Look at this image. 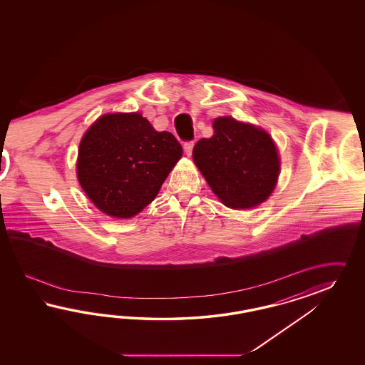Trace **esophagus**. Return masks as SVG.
Instances as JSON below:
<instances>
[{
  "label": "esophagus",
  "mask_w": 365,
  "mask_h": 365,
  "mask_svg": "<svg viewBox=\"0 0 365 365\" xmlns=\"http://www.w3.org/2000/svg\"><path fill=\"white\" fill-rule=\"evenodd\" d=\"M192 148H194V142H186V143L183 144V150H185V153L188 156L192 154Z\"/></svg>",
  "instance_id": "esophagus-1"
}]
</instances>
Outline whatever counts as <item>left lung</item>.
<instances>
[{"mask_svg": "<svg viewBox=\"0 0 365 365\" xmlns=\"http://www.w3.org/2000/svg\"><path fill=\"white\" fill-rule=\"evenodd\" d=\"M214 135L195 144L194 162L214 194L232 209H252L276 187L279 159L269 133L232 118L214 120Z\"/></svg>", "mask_w": 365, "mask_h": 365, "instance_id": "left-lung-1", "label": "left lung"}]
</instances>
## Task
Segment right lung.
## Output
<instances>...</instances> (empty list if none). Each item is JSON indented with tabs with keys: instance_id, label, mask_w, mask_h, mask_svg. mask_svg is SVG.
<instances>
[{
	"instance_id": "obj_1",
	"label": "right lung",
	"mask_w": 365,
	"mask_h": 365,
	"mask_svg": "<svg viewBox=\"0 0 365 365\" xmlns=\"http://www.w3.org/2000/svg\"><path fill=\"white\" fill-rule=\"evenodd\" d=\"M182 153L173 133L155 131L140 113L104 115L80 142L78 182L103 212L131 218L154 200Z\"/></svg>"
}]
</instances>
